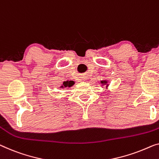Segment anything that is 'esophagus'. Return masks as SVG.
Instances as JSON below:
<instances>
[{"mask_svg": "<svg viewBox=\"0 0 159 159\" xmlns=\"http://www.w3.org/2000/svg\"><path fill=\"white\" fill-rule=\"evenodd\" d=\"M82 78V80H86V76H83V77H81Z\"/></svg>", "mask_w": 159, "mask_h": 159, "instance_id": "1", "label": "esophagus"}]
</instances>
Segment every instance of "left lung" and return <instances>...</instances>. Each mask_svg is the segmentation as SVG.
Returning a JSON list of instances; mask_svg holds the SVG:
<instances>
[{"label":"left lung","mask_w":159,"mask_h":159,"mask_svg":"<svg viewBox=\"0 0 159 159\" xmlns=\"http://www.w3.org/2000/svg\"><path fill=\"white\" fill-rule=\"evenodd\" d=\"M106 83H107L106 81H101V84H106Z\"/></svg>","instance_id":"obj_1"}]
</instances>
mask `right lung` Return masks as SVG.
<instances>
[{"label":"right lung","mask_w":159,"mask_h":159,"mask_svg":"<svg viewBox=\"0 0 159 159\" xmlns=\"http://www.w3.org/2000/svg\"><path fill=\"white\" fill-rule=\"evenodd\" d=\"M74 84V82L73 80H68V81L63 82V86L62 87H70Z\"/></svg>","instance_id":"right-lung-1"}]
</instances>
